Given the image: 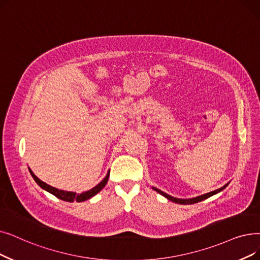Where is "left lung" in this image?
I'll return each instance as SVG.
<instances>
[{"mask_svg":"<svg viewBox=\"0 0 260 260\" xmlns=\"http://www.w3.org/2000/svg\"><path fill=\"white\" fill-rule=\"evenodd\" d=\"M229 184H226V185H224L222 188H220V189H217V190H214V191H211V192H208V193H205V194H203V196H200V197H197V198H192V199H177V198H173V197H171V196H169V194H167V193H165V192H162L161 190H159V189H157V188H155V187H152L156 192H158L159 194H161V196H164L165 198H167L168 200H170V201H172V202H174V203H177V204H183V205H187V204H194V203H198V202H201V201H204V200H206V199H208V198H210V197H212L213 194H217L218 192H220V191H222L225 187H226Z\"/></svg>","mask_w":260,"mask_h":260,"instance_id":"1","label":"left lung"}]
</instances>
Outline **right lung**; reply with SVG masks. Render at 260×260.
Wrapping results in <instances>:
<instances>
[{
  "instance_id": "1",
  "label": "right lung",
  "mask_w": 260,
  "mask_h": 260,
  "mask_svg": "<svg viewBox=\"0 0 260 260\" xmlns=\"http://www.w3.org/2000/svg\"><path fill=\"white\" fill-rule=\"evenodd\" d=\"M28 170H29L30 175L32 176V178L35 179V182H36L42 189L47 190L48 192L52 193V194L55 196L56 198H58V199H60V200H62V201H66V202H69V203H71V202H73V201H76V202H84V201H86V200L91 199L92 197H94L96 193H99L100 191L105 187V185H106L107 182H108V177H109V171H108L107 174H106V176L104 177V179L102 180V182H101L100 184H98L94 188L90 189V190L86 191V192H83V193H81V194H80V193L76 194L75 192H71V191L58 190L57 188H54V187H52V186L46 184L44 182H42V180H40L35 174H34L32 171L30 170L29 168H28Z\"/></svg>"
}]
</instances>
